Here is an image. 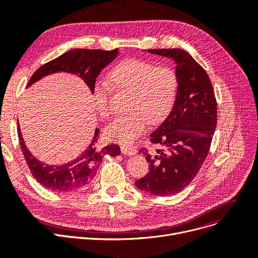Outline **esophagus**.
<instances>
[{
	"label": "esophagus",
	"mask_w": 258,
	"mask_h": 258,
	"mask_svg": "<svg viewBox=\"0 0 258 258\" xmlns=\"http://www.w3.org/2000/svg\"><path fill=\"white\" fill-rule=\"evenodd\" d=\"M121 153L123 155L127 156H133L135 154H137V150L134 146H128V145H122L121 147Z\"/></svg>",
	"instance_id": "34e87169"
}]
</instances>
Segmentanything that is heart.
Returning <instances> with one entry per match:
<instances>
[{"mask_svg": "<svg viewBox=\"0 0 258 258\" xmlns=\"http://www.w3.org/2000/svg\"><path fill=\"white\" fill-rule=\"evenodd\" d=\"M108 78L117 90L132 92L127 106L131 114L117 118L104 131L107 140L123 145L133 143L142 135L148 122L156 125L164 121L177 97L178 76L170 67L126 58L113 68ZM111 93L106 83L95 84L94 104L103 119L111 115Z\"/></svg>", "mask_w": 258, "mask_h": 258, "instance_id": "1", "label": "heart"}]
</instances>
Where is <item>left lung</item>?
<instances>
[{"mask_svg":"<svg viewBox=\"0 0 258 258\" xmlns=\"http://www.w3.org/2000/svg\"><path fill=\"white\" fill-rule=\"evenodd\" d=\"M171 57L178 76V92L168 117L152 135L151 143L161 145L154 153L141 148L150 172L135 182L141 190L155 196H172L187 187L206 160L218 119L211 80L182 49H148Z\"/></svg>","mask_w":258,"mask_h":258,"instance_id":"obj_1","label":"left lung"}]
</instances>
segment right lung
Listing matches in <instances>:
<instances>
[{
	"instance_id": "right-lung-1",
	"label": "right lung",
	"mask_w": 258,
	"mask_h": 258,
	"mask_svg": "<svg viewBox=\"0 0 258 258\" xmlns=\"http://www.w3.org/2000/svg\"><path fill=\"white\" fill-rule=\"evenodd\" d=\"M118 54V49L105 51L96 49H73L55 59H52L33 73L28 86L42 77L54 72H69L83 78L92 93L95 81L103 68L110 63ZM20 147L30 172L34 179L46 189L53 192H72L88 186L96 175L104 155L116 157L120 155V147L116 144L98 147L99 130H95L90 145L77 158L62 165L52 166L36 160L24 144L20 126L18 125Z\"/></svg>"
}]
</instances>
